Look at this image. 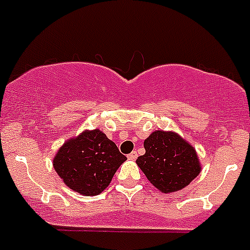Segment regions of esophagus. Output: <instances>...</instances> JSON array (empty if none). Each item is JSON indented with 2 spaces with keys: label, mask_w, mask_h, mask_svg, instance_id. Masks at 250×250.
<instances>
[{
  "label": "esophagus",
  "mask_w": 250,
  "mask_h": 250,
  "mask_svg": "<svg viewBox=\"0 0 250 250\" xmlns=\"http://www.w3.org/2000/svg\"><path fill=\"white\" fill-rule=\"evenodd\" d=\"M128 159L129 160H135L138 157V154H137V151H132L130 152V154H128Z\"/></svg>",
  "instance_id": "obj_1"
}]
</instances>
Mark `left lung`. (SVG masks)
<instances>
[{"instance_id": "obj_1", "label": "left lung", "mask_w": 250, "mask_h": 250, "mask_svg": "<svg viewBox=\"0 0 250 250\" xmlns=\"http://www.w3.org/2000/svg\"><path fill=\"white\" fill-rule=\"evenodd\" d=\"M144 147L137 165L162 193L183 189L202 171L195 149L177 133L155 130L144 140Z\"/></svg>"}]
</instances>
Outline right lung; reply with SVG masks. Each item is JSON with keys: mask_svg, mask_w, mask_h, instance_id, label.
Listing matches in <instances>:
<instances>
[{"mask_svg": "<svg viewBox=\"0 0 250 250\" xmlns=\"http://www.w3.org/2000/svg\"><path fill=\"white\" fill-rule=\"evenodd\" d=\"M125 160L105 133L100 129L84 130L58 149L53 168L72 190L90 197L106 189Z\"/></svg>", "mask_w": 250, "mask_h": 250, "instance_id": "1", "label": "right lung"}]
</instances>
